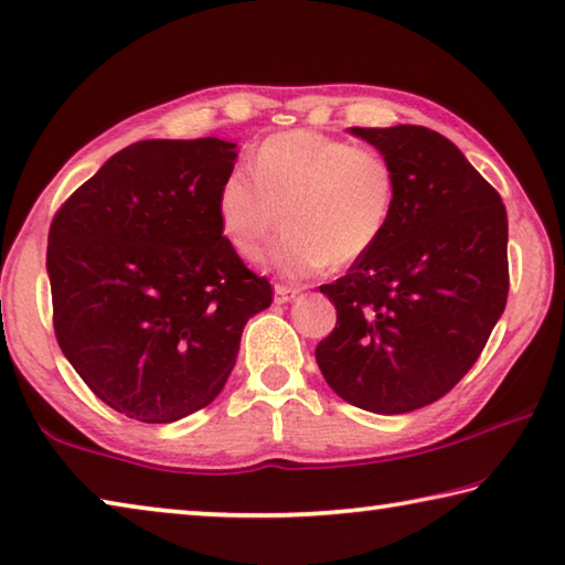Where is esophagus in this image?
<instances>
[{"instance_id":"obj_1","label":"esophagus","mask_w":565,"mask_h":565,"mask_svg":"<svg viewBox=\"0 0 565 565\" xmlns=\"http://www.w3.org/2000/svg\"><path fill=\"white\" fill-rule=\"evenodd\" d=\"M299 296V289H291V286H274V301L276 303H289Z\"/></svg>"}]
</instances>
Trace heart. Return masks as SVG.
Here are the masks:
<instances>
[{
	"instance_id": "b5f03b06",
	"label": "heart",
	"mask_w": 565,
	"mask_h": 565,
	"mask_svg": "<svg viewBox=\"0 0 565 565\" xmlns=\"http://www.w3.org/2000/svg\"><path fill=\"white\" fill-rule=\"evenodd\" d=\"M252 173L234 169L222 181L218 224L236 252L254 259L284 214L289 228L266 264L289 279L366 256L394 212L396 171L388 157L319 131L274 134L256 149Z\"/></svg>"
}]
</instances>
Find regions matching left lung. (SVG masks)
Segmentation results:
<instances>
[{
	"label": "left lung",
	"mask_w": 565,
	"mask_h": 565,
	"mask_svg": "<svg viewBox=\"0 0 565 565\" xmlns=\"http://www.w3.org/2000/svg\"><path fill=\"white\" fill-rule=\"evenodd\" d=\"M349 131L394 164L396 202L379 244L321 286L337 329L317 347V363L349 404L408 414L466 376L501 319L509 218L499 191L438 131Z\"/></svg>",
	"instance_id": "8db88e82"
}]
</instances>
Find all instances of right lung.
<instances>
[{
	"instance_id": "add662e5",
	"label": "right lung",
	"mask_w": 565,
	"mask_h": 565,
	"mask_svg": "<svg viewBox=\"0 0 565 565\" xmlns=\"http://www.w3.org/2000/svg\"><path fill=\"white\" fill-rule=\"evenodd\" d=\"M236 145L147 139L56 212L46 246L60 349L104 404L171 424L212 404L246 321L271 306L216 216Z\"/></svg>"
}]
</instances>
